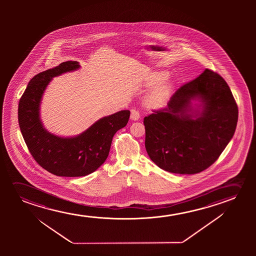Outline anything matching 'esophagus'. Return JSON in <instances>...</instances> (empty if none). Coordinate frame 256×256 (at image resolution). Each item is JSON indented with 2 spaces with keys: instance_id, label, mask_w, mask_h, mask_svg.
I'll use <instances>...</instances> for the list:
<instances>
[{
  "instance_id": "esophagus-1",
  "label": "esophagus",
  "mask_w": 256,
  "mask_h": 256,
  "mask_svg": "<svg viewBox=\"0 0 256 256\" xmlns=\"http://www.w3.org/2000/svg\"><path fill=\"white\" fill-rule=\"evenodd\" d=\"M130 118H131L132 120H138L139 118H140V112H138L136 109H132V110H131Z\"/></svg>"
}]
</instances>
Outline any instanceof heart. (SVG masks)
Returning a JSON list of instances; mask_svg holds the SVG:
<instances>
[{"label": "heart", "instance_id": "1", "mask_svg": "<svg viewBox=\"0 0 256 256\" xmlns=\"http://www.w3.org/2000/svg\"><path fill=\"white\" fill-rule=\"evenodd\" d=\"M170 74L166 70L154 72L150 74L147 81L148 88H156L151 92L147 98L148 105L154 108H160L164 105L165 102L170 98L173 90V84L167 80Z\"/></svg>", "mask_w": 256, "mask_h": 256}]
</instances>
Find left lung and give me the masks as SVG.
Listing matches in <instances>:
<instances>
[{
    "instance_id": "obj_1",
    "label": "left lung",
    "mask_w": 256,
    "mask_h": 256,
    "mask_svg": "<svg viewBox=\"0 0 256 256\" xmlns=\"http://www.w3.org/2000/svg\"><path fill=\"white\" fill-rule=\"evenodd\" d=\"M192 101L200 104L192 105ZM238 106L220 75L209 69L144 118L145 148L159 168L196 174L217 160L234 134Z\"/></svg>"
}]
</instances>
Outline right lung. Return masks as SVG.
<instances>
[{
	"mask_svg": "<svg viewBox=\"0 0 256 256\" xmlns=\"http://www.w3.org/2000/svg\"><path fill=\"white\" fill-rule=\"evenodd\" d=\"M80 67L77 61H67L36 75L18 105V122L28 150L42 168L58 176L94 172L108 156L114 134L130 119V110L119 111L98 120L76 136H58L46 130L40 119V105L47 86L53 78Z\"/></svg>",
	"mask_w": 256,
	"mask_h": 256,
	"instance_id": "add662e5",
	"label": "right lung"
}]
</instances>
